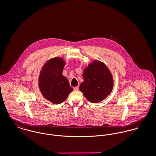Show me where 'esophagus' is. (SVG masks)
Wrapping results in <instances>:
<instances>
[{"label": "esophagus", "mask_w": 156, "mask_h": 156, "mask_svg": "<svg viewBox=\"0 0 156 156\" xmlns=\"http://www.w3.org/2000/svg\"><path fill=\"white\" fill-rule=\"evenodd\" d=\"M79 87H76L74 88V90H79Z\"/></svg>", "instance_id": "34e87169"}]
</instances>
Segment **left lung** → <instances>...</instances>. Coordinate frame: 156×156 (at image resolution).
<instances>
[{"label":"left lung","mask_w":156,"mask_h":156,"mask_svg":"<svg viewBox=\"0 0 156 156\" xmlns=\"http://www.w3.org/2000/svg\"><path fill=\"white\" fill-rule=\"evenodd\" d=\"M83 82L79 89L91 103H99L105 99L112 92L113 80L107 66L101 61H94L85 68Z\"/></svg>","instance_id":"obj_1"}]
</instances>
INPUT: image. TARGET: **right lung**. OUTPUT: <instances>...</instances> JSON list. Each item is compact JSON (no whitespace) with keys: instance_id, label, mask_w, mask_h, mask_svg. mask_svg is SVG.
<instances>
[{"instance_id":"right-lung-1","label":"right lung","mask_w":156,"mask_h":156,"mask_svg":"<svg viewBox=\"0 0 156 156\" xmlns=\"http://www.w3.org/2000/svg\"><path fill=\"white\" fill-rule=\"evenodd\" d=\"M65 64L61 58L50 59L45 63L39 76V88L43 97L56 105L64 102L73 90L68 79L62 75Z\"/></svg>"}]
</instances>
